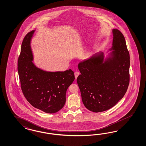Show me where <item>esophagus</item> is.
Wrapping results in <instances>:
<instances>
[{"mask_svg": "<svg viewBox=\"0 0 146 146\" xmlns=\"http://www.w3.org/2000/svg\"><path fill=\"white\" fill-rule=\"evenodd\" d=\"M79 74H80V73H79V72H75V73H74L75 79L78 78V76H79Z\"/></svg>", "mask_w": 146, "mask_h": 146, "instance_id": "esophagus-1", "label": "esophagus"}]
</instances>
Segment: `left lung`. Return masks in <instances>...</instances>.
Returning a JSON list of instances; mask_svg holds the SVG:
<instances>
[{"label": "left lung", "instance_id": "8db88e82", "mask_svg": "<svg viewBox=\"0 0 146 146\" xmlns=\"http://www.w3.org/2000/svg\"><path fill=\"white\" fill-rule=\"evenodd\" d=\"M113 50L104 62L99 52L78 65L77 83L84 105L98 113L108 110L124 97L130 82V54L122 33L113 30Z\"/></svg>", "mask_w": 146, "mask_h": 146}]
</instances>
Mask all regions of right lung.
Returning <instances> with one entry per match:
<instances>
[{"label":"right lung","instance_id":"right-lung-1","mask_svg":"<svg viewBox=\"0 0 146 146\" xmlns=\"http://www.w3.org/2000/svg\"><path fill=\"white\" fill-rule=\"evenodd\" d=\"M35 30L24 38L18 58L17 71L24 96L32 106L47 113H55L66 102L67 88L74 81V72H50L36 67L32 62L30 41Z\"/></svg>","mask_w":146,"mask_h":146}]
</instances>
